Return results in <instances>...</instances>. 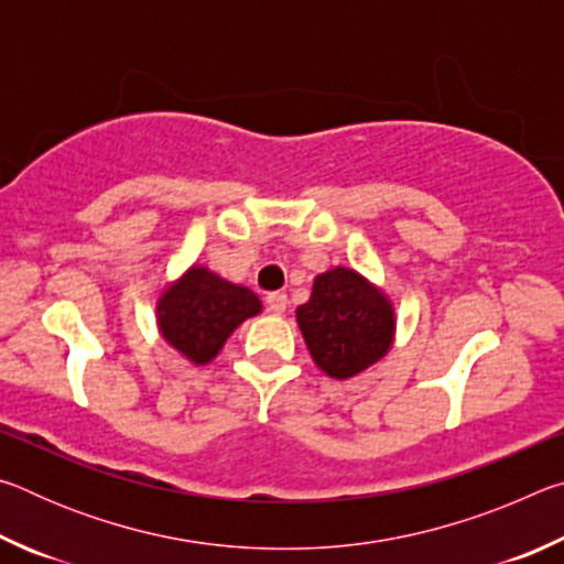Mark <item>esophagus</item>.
<instances>
[{
  "label": "esophagus",
  "instance_id": "34e87169",
  "mask_svg": "<svg viewBox=\"0 0 564 564\" xmlns=\"http://www.w3.org/2000/svg\"><path fill=\"white\" fill-rule=\"evenodd\" d=\"M265 305H269V311L275 313V316H281V313H285V308H289V299H285V293L281 291H273L265 295Z\"/></svg>",
  "mask_w": 564,
  "mask_h": 564
}]
</instances>
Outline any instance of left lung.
<instances>
[{"mask_svg":"<svg viewBox=\"0 0 564 564\" xmlns=\"http://www.w3.org/2000/svg\"><path fill=\"white\" fill-rule=\"evenodd\" d=\"M295 323L321 373L348 380L388 356L398 316L380 285L336 265L313 279L311 299L295 308Z\"/></svg>","mask_w":564,"mask_h":564,"instance_id":"obj_1","label":"left lung"}]
</instances>
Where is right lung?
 <instances>
[{"mask_svg": "<svg viewBox=\"0 0 564 564\" xmlns=\"http://www.w3.org/2000/svg\"><path fill=\"white\" fill-rule=\"evenodd\" d=\"M261 311L263 303L251 289L194 263L159 293L156 326L161 338L188 362L208 366L231 333Z\"/></svg>", "mask_w": 564, "mask_h": 564, "instance_id": "1", "label": "right lung"}]
</instances>
